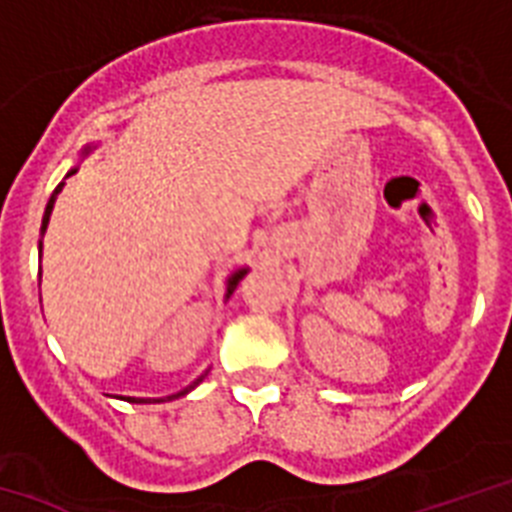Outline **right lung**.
Here are the masks:
<instances>
[{
  "instance_id": "obj_1",
  "label": "right lung",
  "mask_w": 512,
  "mask_h": 512,
  "mask_svg": "<svg viewBox=\"0 0 512 512\" xmlns=\"http://www.w3.org/2000/svg\"><path fill=\"white\" fill-rule=\"evenodd\" d=\"M91 149H94V146H86V149H83V156H86L88 151H91ZM75 172H78V170H70V172H67V177L75 175ZM62 185H65V183H59L57 188H54L52 198H49V204H46L44 219H41V235H44V232H46V225H49V217H52L54 201H57V196H59V190H62ZM41 246H44V243H41V240H38V253H41ZM246 274H248V269H246V266H243V269H235V272H232L230 277H227V293H225V298H230V295L235 293V287H238V282L243 280V277H246ZM206 374H209V371H204V374H201V377H198L196 382H190L188 387H183V390L175 392V395H167V398H122V400H128V403H167V400H177V398H183V395H188L190 390H196L198 384H201V382H204V379H206Z\"/></svg>"
}]
</instances>
